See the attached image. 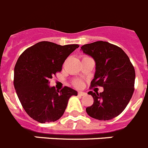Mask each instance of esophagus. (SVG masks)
I'll return each mask as SVG.
<instances>
[{
	"mask_svg": "<svg viewBox=\"0 0 148 148\" xmlns=\"http://www.w3.org/2000/svg\"><path fill=\"white\" fill-rule=\"evenodd\" d=\"M85 95H86V93H85V92H78V95L79 96H84Z\"/></svg>",
	"mask_w": 148,
	"mask_h": 148,
	"instance_id": "esophagus-1",
	"label": "esophagus"
}]
</instances>
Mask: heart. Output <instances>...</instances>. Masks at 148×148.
I'll use <instances>...</instances> for the list:
<instances>
[{
    "label": "heart",
    "instance_id": "b5f03b06",
    "mask_svg": "<svg viewBox=\"0 0 148 148\" xmlns=\"http://www.w3.org/2000/svg\"><path fill=\"white\" fill-rule=\"evenodd\" d=\"M74 85H75L77 87H80L82 86V83L79 81H76L74 82Z\"/></svg>",
    "mask_w": 148,
    "mask_h": 148
}]
</instances>
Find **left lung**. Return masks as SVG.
<instances>
[{
    "label": "left lung",
    "mask_w": 148,
    "mask_h": 148,
    "mask_svg": "<svg viewBox=\"0 0 148 148\" xmlns=\"http://www.w3.org/2000/svg\"><path fill=\"white\" fill-rule=\"evenodd\" d=\"M95 62V73L91 86H102L103 92H88L93 104L86 109L90 117L107 121L124 111L134 92L136 73L128 56L121 48L107 42H93L81 47Z\"/></svg>",
    "instance_id": "8db88e82"
}]
</instances>
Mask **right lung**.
Returning a JSON list of instances; mask_svg holds the SVG:
<instances>
[{
  "label": "right lung",
  "instance_id": "1",
  "mask_svg": "<svg viewBox=\"0 0 148 148\" xmlns=\"http://www.w3.org/2000/svg\"><path fill=\"white\" fill-rule=\"evenodd\" d=\"M78 45H60L40 42L19 56L14 69V86L24 110L39 123L56 121L65 112L69 100L77 92L65 86L61 91L50 86V79Z\"/></svg>",
  "mask_w": 148,
  "mask_h": 148
}]
</instances>
